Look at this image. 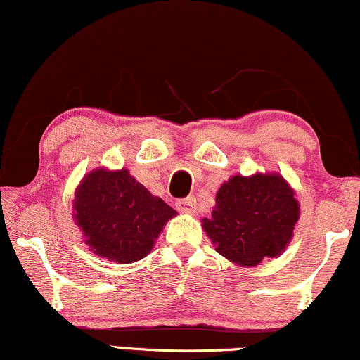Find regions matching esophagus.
Here are the masks:
<instances>
[{
  "mask_svg": "<svg viewBox=\"0 0 360 360\" xmlns=\"http://www.w3.org/2000/svg\"><path fill=\"white\" fill-rule=\"evenodd\" d=\"M176 207L177 211L183 212V214H194L195 212V199L193 195H189V198L186 199H181V201L176 202Z\"/></svg>",
  "mask_w": 360,
  "mask_h": 360,
  "instance_id": "esophagus-1",
  "label": "esophagus"
}]
</instances>
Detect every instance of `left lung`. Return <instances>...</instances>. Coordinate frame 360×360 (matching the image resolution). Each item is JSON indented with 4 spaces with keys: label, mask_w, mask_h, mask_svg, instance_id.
<instances>
[{
    "label": "left lung",
    "mask_w": 360,
    "mask_h": 360,
    "mask_svg": "<svg viewBox=\"0 0 360 360\" xmlns=\"http://www.w3.org/2000/svg\"><path fill=\"white\" fill-rule=\"evenodd\" d=\"M301 207L295 191L277 172L234 174L216 193L202 229L216 251L240 267L279 257L294 238Z\"/></svg>",
    "instance_id": "8db88e82"
}]
</instances>
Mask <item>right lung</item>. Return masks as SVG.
Instances as JSON below:
<instances>
[{
  "instance_id": "obj_1",
  "label": "right lung",
  "mask_w": 360,
  "mask_h": 360,
  "mask_svg": "<svg viewBox=\"0 0 360 360\" xmlns=\"http://www.w3.org/2000/svg\"><path fill=\"white\" fill-rule=\"evenodd\" d=\"M177 216L129 171L96 167L79 181L72 199V219L94 256L131 264L153 251L166 222Z\"/></svg>"
}]
</instances>
